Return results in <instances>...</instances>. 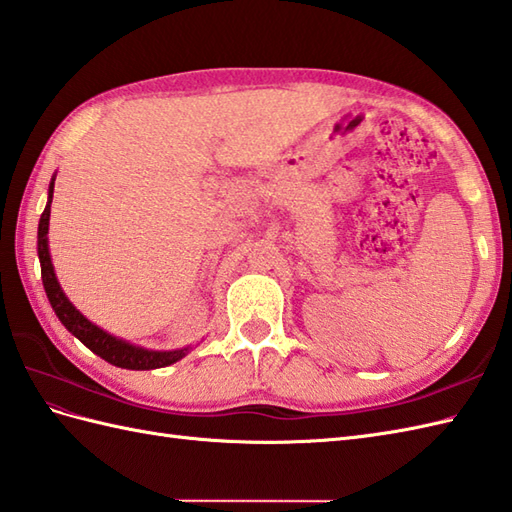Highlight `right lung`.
<instances>
[{
    "label": "right lung",
    "mask_w": 512,
    "mask_h": 512,
    "mask_svg": "<svg viewBox=\"0 0 512 512\" xmlns=\"http://www.w3.org/2000/svg\"><path fill=\"white\" fill-rule=\"evenodd\" d=\"M54 181H56V174L52 176L50 189H47V205H45V209L41 213V220H39L37 253H39V261H41V279H43L47 301H50L58 320H61L65 329L71 331V334H74L95 355H100L102 360H106L113 366L128 368V371H152V368L170 366L181 358H185L192 347H183V349H174V351H152V349L137 347V344L117 338V336L109 334V331H104L102 327L91 323V320L80 310H76L74 303L67 299V294L63 292L61 283H58V279H56L52 255H50V244H47Z\"/></svg>",
    "instance_id": "right-lung-1"
}]
</instances>
